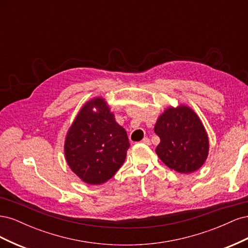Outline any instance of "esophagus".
Here are the masks:
<instances>
[{
	"label": "esophagus",
	"instance_id": "obj_1",
	"mask_svg": "<svg viewBox=\"0 0 248 248\" xmlns=\"http://www.w3.org/2000/svg\"><path fill=\"white\" fill-rule=\"evenodd\" d=\"M141 142L142 144H146V145H150L151 144V141H150V139L149 138H144L141 140Z\"/></svg>",
	"mask_w": 248,
	"mask_h": 248
}]
</instances>
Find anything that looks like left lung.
<instances>
[{
    "mask_svg": "<svg viewBox=\"0 0 248 248\" xmlns=\"http://www.w3.org/2000/svg\"><path fill=\"white\" fill-rule=\"evenodd\" d=\"M154 131L160 138L155 152L168 168L191 174L207 160L208 133L197 112L188 106L168 107L156 120Z\"/></svg>",
    "mask_w": 248,
    "mask_h": 248,
    "instance_id": "left-lung-1",
    "label": "left lung"
}]
</instances>
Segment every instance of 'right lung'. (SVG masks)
Segmentation results:
<instances>
[{
    "label": "right lung",
    "mask_w": 248,
    "mask_h": 248,
    "mask_svg": "<svg viewBox=\"0 0 248 248\" xmlns=\"http://www.w3.org/2000/svg\"><path fill=\"white\" fill-rule=\"evenodd\" d=\"M129 146L126 130L116 122L106 98L96 96L74 118L65 137L64 154L82 182L99 185L122 167Z\"/></svg>",
    "instance_id": "obj_1"
}]
</instances>
